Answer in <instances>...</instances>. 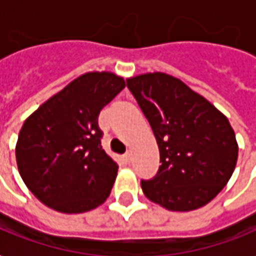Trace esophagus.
Wrapping results in <instances>:
<instances>
[{"mask_svg": "<svg viewBox=\"0 0 256 256\" xmlns=\"http://www.w3.org/2000/svg\"><path fill=\"white\" fill-rule=\"evenodd\" d=\"M123 158H124V160H126V162H130V160H132V154L126 152L124 155H123Z\"/></svg>", "mask_w": 256, "mask_h": 256, "instance_id": "34e87169", "label": "esophagus"}]
</instances>
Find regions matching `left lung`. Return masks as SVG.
<instances>
[{
  "label": "left lung",
  "instance_id": "8db88e82",
  "mask_svg": "<svg viewBox=\"0 0 256 256\" xmlns=\"http://www.w3.org/2000/svg\"><path fill=\"white\" fill-rule=\"evenodd\" d=\"M128 88L151 124L160 156L156 174L141 180L146 198L178 212L206 205L237 164L238 146L228 118L166 73L128 78Z\"/></svg>",
  "mask_w": 256,
  "mask_h": 256
}]
</instances>
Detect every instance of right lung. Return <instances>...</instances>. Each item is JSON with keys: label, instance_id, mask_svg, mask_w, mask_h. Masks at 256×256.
<instances>
[{"label": "right lung", "instance_id": "1", "mask_svg": "<svg viewBox=\"0 0 256 256\" xmlns=\"http://www.w3.org/2000/svg\"><path fill=\"white\" fill-rule=\"evenodd\" d=\"M124 86L114 73H86L24 120L16 164L28 190L44 205L62 214H83L110 196L119 166L101 146L98 116Z\"/></svg>", "mask_w": 256, "mask_h": 256}]
</instances>
